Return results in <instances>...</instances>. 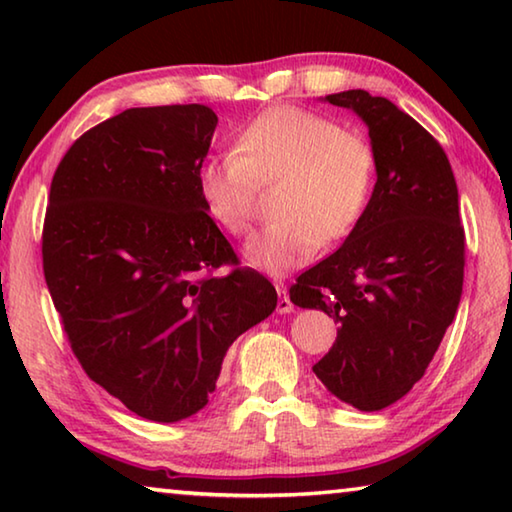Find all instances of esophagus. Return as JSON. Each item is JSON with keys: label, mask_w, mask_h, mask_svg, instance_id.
<instances>
[{"label": "esophagus", "mask_w": 512, "mask_h": 512, "mask_svg": "<svg viewBox=\"0 0 512 512\" xmlns=\"http://www.w3.org/2000/svg\"><path fill=\"white\" fill-rule=\"evenodd\" d=\"M275 289L277 296H280V300H277V311H280V314H289V311H293V302L289 298L287 287H284L282 282H275Z\"/></svg>", "instance_id": "esophagus-1"}]
</instances>
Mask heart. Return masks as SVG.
Segmentation results:
<instances>
[{
    "instance_id": "b5f03b06",
    "label": "heart",
    "mask_w": 512,
    "mask_h": 512,
    "mask_svg": "<svg viewBox=\"0 0 512 512\" xmlns=\"http://www.w3.org/2000/svg\"><path fill=\"white\" fill-rule=\"evenodd\" d=\"M379 160L366 135L296 106L259 112L235 137V151L210 155L196 171L205 212L232 237L253 230L259 187H271L275 221L248 241V262L282 275L318 246L352 235L366 216Z\"/></svg>"
}]
</instances>
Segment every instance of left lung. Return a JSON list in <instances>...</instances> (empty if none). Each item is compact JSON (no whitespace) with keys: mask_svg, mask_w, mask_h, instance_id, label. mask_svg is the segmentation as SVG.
<instances>
[{"mask_svg":"<svg viewBox=\"0 0 512 512\" xmlns=\"http://www.w3.org/2000/svg\"><path fill=\"white\" fill-rule=\"evenodd\" d=\"M325 101L366 121L377 185L345 244L302 273L289 296L341 325L316 377L354 409L379 411L422 379L461 302L458 189L443 146L395 103L366 90Z\"/></svg>","mask_w":512,"mask_h":512,"instance_id":"obj_1","label":"left lung"}]
</instances>
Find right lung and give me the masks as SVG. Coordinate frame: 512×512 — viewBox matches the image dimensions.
Returning a JSON list of instances; mask_svg holds the SVG:
<instances>
[{"mask_svg":"<svg viewBox=\"0 0 512 512\" xmlns=\"http://www.w3.org/2000/svg\"><path fill=\"white\" fill-rule=\"evenodd\" d=\"M216 121L201 103L119 112L69 146L49 189L42 268L69 348L153 422L201 411L232 341L277 305L198 198Z\"/></svg>","mask_w":512,"mask_h":512,"instance_id":"add662e5","label":"right lung"}]
</instances>
